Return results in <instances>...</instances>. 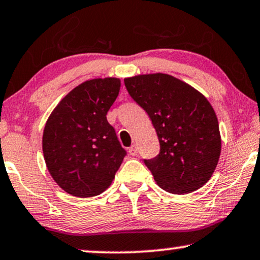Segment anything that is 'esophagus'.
<instances>
[{
    "label": "esophagus",
    "mask_w": 260,
    "mask_h": 260,
    "mask_svg": "<svg viewBox=\"0 0 260 260\" xmlns=\"http://www.w3.org/2000/svg\"><path fill=\"white\" fill-rule=\"evenodd\" d=\"M128 152H129L131 155H137L138 154V146H137V145H132V146L129 147V150H128Z\"/></svg>",
    "instance_id": "esophagus-1"
}]
</instances>
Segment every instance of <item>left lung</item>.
I'll list each match as a JSON object with an SVG mask.
<instances>
[{
	"label": "left lung",
	"instance_id": "1",
	"mask_svg": "<svg viewBox=\"0 0 260 260\" xmlns=\"http://www.w3.org/2000/svg\"><path fill=\"white\" fill-rule=\"evenodd\" d=\"M128 94L153 123L160 151L144 159L165 191L188 193L212 177L221 152L216 114L205 96L166 74L124 79Z\"/></svg>",
	"mask_w": 260,
	"mask_h": 260
}]
</instances>
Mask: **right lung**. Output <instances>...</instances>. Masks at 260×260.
<instances>
[{"mask_svg":"<svg viewBox=\"0 0 260 260\" xmlns=\"http://www.w3.org/2000/svg\"><path fill=\"white\" fill-rule=\"evenodd\" d=\"M120 86L119 78L82 83L61 100L45 124V162L55 183L72 196L102 193L126 157L106 116Z\"/></svg>","mask_w":260,"mask_h":260,"instance_id":"right-lung-1","label":"right lung"}]
</instances>
